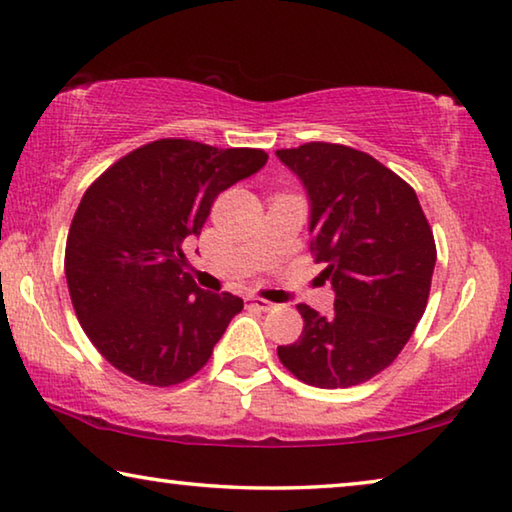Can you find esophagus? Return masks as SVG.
I'll list each match as a JSON object with an SVG mask.
<instances>
[{"mask_svg":"<svg viewBox=\"0 0 512 512\" xmlns=\"http://www.w3.org/2000/svg\"><path fill=\"white\" fill-rule=\"evenodd\" d=\"M246 307H253L257 311H271V309H275L273 302H268L264 298H255V296H248L246 298Z\"/></svg>","mask_w":512,"mask_h":512,"instance_id":"1","label":"esophagus"}]
</instances>
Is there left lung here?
<instances>
[{
  "label": "left lung",
  "instance_id": "obj_1",
  "mask_svg": "<svg viewBox=\"0 0 512 512\" xmlns=\"http://www.w3.org/2000/svg\"><path fill=\"white\" fill-rule=\"evenodd\" d=\"M307 189L311 253L334 314L298 305L305 327L277 357L316 388L363 384L391 366L427 309L436 244L409 183L372 155L309 142L275 151Z\"/></svg>",
  "mask_w": 512,
  "mask_h": 512
}]
</instances>
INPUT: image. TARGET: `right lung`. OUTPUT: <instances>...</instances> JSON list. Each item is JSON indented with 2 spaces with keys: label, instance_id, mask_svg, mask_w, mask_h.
<instances>
[{
  "label": "right lung",
  "instance_id": "add662e5",
  "mask_svg": "<svg viewBox=\"0 0 512 512\" xmlns=\"http://www.w3.org/2000/svg\"><path fill=\"white\" fill-rule=\"evenodd\" d=\"M262 149L155 140L88 187L69 225L65 275L76 318L110 366L149 386L194 377L241 309L183 271L223 189L264 167Z\"/></svg>",
  "mask_w": 512,
  "mask_h": 512
}]
</instances>
